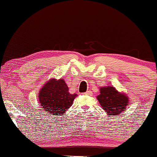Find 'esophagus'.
<instances>
[{"label": "esophagus", "instance_id": "obj_1", "mask_svg": "<svg viewBox=\"0 0 157 157\" xmlns=\"http://www.w3.org/2000/svg\"><path fill=\"white\" fill-rule=\"evenodd\" d=\"M85 95H88V96H91L92 95V92L90 90H88L87 92L85 93Z\"/></svg>", "mask_w": 157, "mask_h": 157}]
</instances>
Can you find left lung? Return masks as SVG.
Instances as JSON below:
<instances>
[{
	"label": "left lung",
	"mask_w": 157,
	"mask_h": 157,
	"mask_svg": "<svg viewBox=\"0 0 157 157\" xmlns=\"http://www.w3.org/2000/svg\"><path fill=\"white\" fill-rule=\"evenodd\" d=\"M97 99L101 108L110 116H118L125 111L129 104V98L112 86L100 88V94L97 96Z\"/></svg>",
	"instance_id": "8db88e82"
}]
</instances>
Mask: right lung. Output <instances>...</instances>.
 Instances as JSON below:
<instances>
[{"mask_svg":"<svg viewBox=\"0 0 157 157\" xmlns=\"http://www.w3.org/2000/svg\"><path fill=\"white\" fill-rule=\"evenodd\" d=\"M77 94L69 93V88L64 79L50 78L40 89L39 103L45 112L50 115H63L73 105Z\"/></svg>","mask_w":157,"mask_h":157,"instance_id":"obj_1","label":"right lung"}]
</instances>
